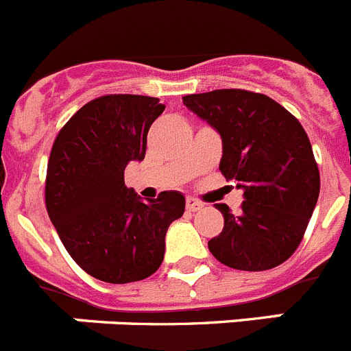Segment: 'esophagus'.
<instances>
[{
	"label": "esophagus",
	"instance_id": "34e87169",
	"mask_svg": "<svg viewBox=\"0 0 351 351\" xmlns=\"http://www.w3.org/2000/svg\"><path fill=\"white\" fill-rule=\"evenodd\" d=\"M204 207V204L200 202V200H197V198H188L186 200V209L190 210V213H195V210H200Z\"/></svg>",
	"mask_w": 351,
	"mask_h": 351
}]
</instances>
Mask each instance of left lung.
Listing matches in <instances>:
<instances>
[{
  "mask_svg": "<svg viewBox=\"0 0 351 351\" xmlns=\"http://www.w3.org/2000/svg\"><path fill=\"white\" fill-rule=\"evenodd\" d=\"M182 104L218 132L219 170L237 182L241 214L214 204L223 232L209 241L214 258L239 271H267L297 250L320 195V172L299 121L278 101L244 89L182 96Z\"/></svg>",
  "mask_w": 351,
  "mask_h": 351,
  "instance_id": "8db88e82",
  "label": "left lung"
}]
</instances>
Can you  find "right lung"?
Listing matches in <instances>:
<instances>
[{"instance_id":"right-lung-1","label":"right lung","mask_w":351,"mask_h":351,"mask_svg":"<svg viewBox=\"0 0 351 351\" xmlns=\"http://www.w3.org/2000/svg\"><path fill=\"white\" fill-rule=\"evenodd\" d=\"M165 105L141 95H107L79 108L52 145L45 204L70 256L105 283L149 278L163 262L170 223L184 214L181 191L144 202L125 169L142 161L147 132Z\"/></svg>"}]
</instances>
